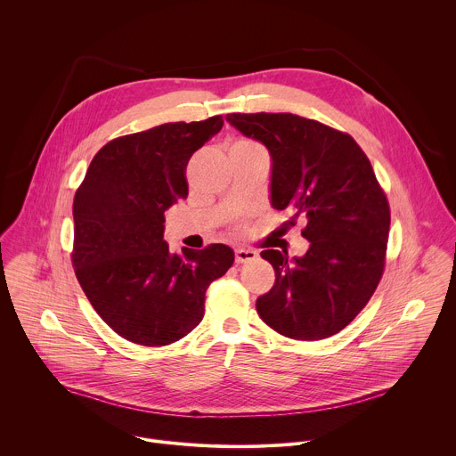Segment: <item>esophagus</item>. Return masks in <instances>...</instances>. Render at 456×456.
Masks as SVG:
<instances>
[{"label":"esophagus","instance_id":"obj_1","mask_svg":"<svg viewBox=\"0 0 456 456\" xmlns=\"http://www.w3.org/2000/svg\"><path fill=\"white\" fill-rule=\"evenodd\" d=\"M257 257V252L252 248H236V264H248Z\"/></svg>","mask_w":456,"mask_h":456}]
</instances>
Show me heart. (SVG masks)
Masks as SVG:
<instances>
[{
  "label": "heart",
  "mask_w": 456,
  "mask_h": 456,
  "mask_svg": "<svg viewBox=\"0 0 456 456\" xmlns=\"http://www.w3.org/2000/svg\"><path fill=\"white\" fill-rule=\"evenodd\" d=\"M236 144H247V146H256V144H252V142H247V141H240V142H236Z\"/></svg>",
  "instance_id": "obj_1"
}]
</instances>
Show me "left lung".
<instances>
[{
  "mask_svg": "<svg viewBox=\"0 0 456 456\" xmlns=\"http://www.w3.org/2000/svg\"><path fill=\"white\" fill-rule=\"evenodd\" d=\"M225 120L271 155V206L306 218L303 256L267 248L274 287L256 310L278 334L317 341L341 332L373 296L389 206L371 164L346 134L292 113H229Z\"/></svg>",
  "mask_w": 456,
  "mask_h": 456,
  "instance_id": "obj_1",
  "label": "left lung"
}]
</instances>
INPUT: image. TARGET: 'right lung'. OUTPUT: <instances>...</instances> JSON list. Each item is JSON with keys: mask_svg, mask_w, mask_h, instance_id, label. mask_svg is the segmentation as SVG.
I'll list each match as a JSON object with an SVG mask.
<instances>
[{"mask_svg": "<svg viewBox=\"0 0 456 456\" xmlns=\"http://www.w3.org/2000/svg\"><path fill=\"white\" fill-rule=\"evenodd\" d=\"M224 126L222 115L167 122L118 137L94 157L74 199L76 276L95 312L124 339L164 346L204 317L208 287L232 262L231 247L164 240V213L187 199L185 166Z\"/></svg>", "mask_w": 456, "mask_h": 456, "instance_id": "1", "label": "right lung"}]
</instances>
